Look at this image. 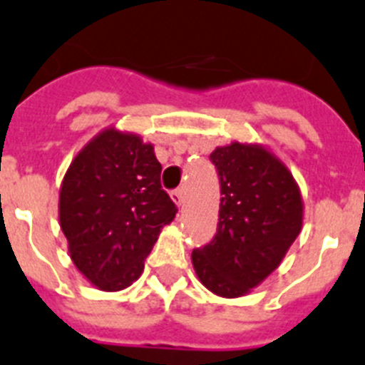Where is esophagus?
Wrapping results in <instances>:
<instances>
[{"mask_svg": "<svg viewBox=\"0 0 365 365\" xmlns=\"http://www.w3.org/2000/svg\"><path fill=\"white\" fill-rule=\"evenodd\" d=\"M171 200L176 203V205L182 207L183 205V200H185V194H183V189L173 190V192H171Z\"/></svg>", "mask_w": 365, "mask_h": 365, "instance_id": "esophagus-1", "label": "esophagus"}]
</instances>
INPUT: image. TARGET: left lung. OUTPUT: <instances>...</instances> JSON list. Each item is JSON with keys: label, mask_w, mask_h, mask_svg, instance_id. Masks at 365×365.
Masks as SVG:
<instances>
[{"label": "left lung", "mask_w": 365, "mask_h": 365, "mask_svg": "<svg viewBox=\"0 0 365 365\" xmlns=\"http://www.w3.org/2000/svg\"><path fill=\"white\" fill-rule=\"evenodd\" d=\"M221 183L217 232L190 255L200 282L214 295L250 294L284 259L304 220L294 175L261 144L232 142L210 153Z\"/></svg>", "instance_id": "1"}]
</instances>
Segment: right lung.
Instances as JSON below:
<instances>
[{
	"instance_id": "1",
	"label": "right lung",
	"mask_w": 365,
	"mask_h": 365,
	"mask_svg": "<svg viewBox=\"0 0 365 365\" xmlns=\"http://www.w3.org/2000/svg\"><path fill=\"white\" fill-rule=\"evenodd\" d=\"M155 145L115 125L71 160L59 190V225L68 254L88 282L120 292L144 272V259L176 207L160 185Z\"/></svg>"
}]
</instances>
